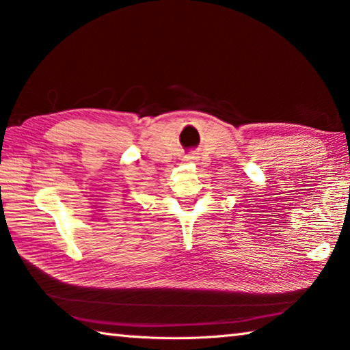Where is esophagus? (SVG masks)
I'll list each match as a JSON object with an SVG mask.
<instances>
[{
	"mask_svg": "<svg viewBox=\"0 0 350 350\" xmlns=\"http://www.w3.org/2000/svg\"><path fill=\"white\" fill-rule=\"evenodd\" d=\"M193 159H194L193 156H187V157H185V161H187V162H193Z\"/></svg>",
	"mask_w": 350,
	"mask_h": 350,
	"instance_id": "1",
	"label": "esophagus"
}]
</instances>
